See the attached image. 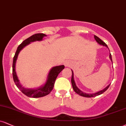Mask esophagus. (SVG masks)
Instances as JSON below:
<instances>
[{
	"label": "esophagus",
	"mask_w": 126,
	"mask_h": 126,
	"mask_svg": "<svg viewBox=\"0 0 126 126\" xmlns=\"http://www.w3.org/2000/svg\"><path fill=\"white\" fill-rule=\"evenodd\" d=\"M71 63L69 61H66L64 62V66L66 67H69V66H70Z\"/></svg>",
	"instance_id": "esophagus-1"
}]
</instances>
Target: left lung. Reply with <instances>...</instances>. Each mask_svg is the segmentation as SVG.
<instances>
[{
	"label": "left lung",
	"mask_w": 126,
	"mask_h": 126,
	"mask_svg": "<svg viewBox=\"0 0 126 126\" xmlns=\"http://www.w3.org/2000/svg\"><path fill=\"white\" fill-rule=\"evenodd\" d=\"M94 39L95 40L97 43L99 44V45H103V46H106V47L109 48L108 46H107V45L104 42H103L102 40H101L99 38V37H98L97 36H96V35H94ZM109 57H110V60H111L112 62V58H111V54L110 53V55H109ZM72 80H71V81H72V87H73V90L77 94H78L79 95H80V96H83V97H96L97 96H98V95L101 94L103 93L104 92H106L107 90V89L109 87V86H110V84H109L108 86H107L106 87L104 88V89H103L102 90H100L99 91V92H97V93H92V94H88V93H84V92H83L82 91H81L80 90L79 88L77 87L76 86V84L75 83V80H74V75H73V72L72 71Z\"/></svg>",
	"instance_id": "1"
}]
</instances>
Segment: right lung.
Segmentation results:
<instances>
[{"mask_svg": "<svg viewBox=\"0 0 126 126\" xmlns=\"http://www.w3.org/2000/svg\"><path fill=\"white\" fill-rule=\"evenodd\" d=\"M45 36H46L45 34L43 33H37L32 35L29 38L26 39L22 42L20 45L18 46L17 50L16 51V53L15 54V56L13 57V66H12V74H13V78L14 82L15 83L16 86L18 87L23 93L25 94L26 96L29 97L33 98H38L46 96L49 94L53 90L54 87L55 80L56 79L58 75L62 72V70L64 69V65L61 66H55L51 68L47 76L46 82L44 85L42 86L41 87L37 88V89H28V88H25L21 85L20 83L19 80L16 75V69H15V66H16V60H17L18 54L21 50L23 48L25 47L26 46L28 45L31 42H35V41H41L43 40V38Z\"/></svg>", "mask_w": 126, "mask_h": 126, "instance_id": "right-lung-1", "label": "right lung"}]
</instances>
